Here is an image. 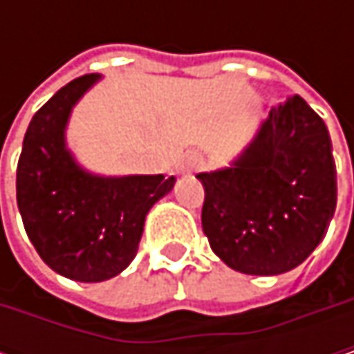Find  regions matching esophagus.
<instances>
[{
    "mask_svg": "<svg viewBox=\"0 0 354 354\" xmlns=\"http://www.w3.org/2000/svg\"><path fill=\"white\" fill-rule=\"evenodd\" d=\"M201 166H203V158L196 156V153H190V156H186V158L178 164L176 170L180 174H190V172L198 170Z\"/></svg>",
    "mask_w": 354,
    "mask_h": 354,
    "instance_id": "34e87169",
    "label": "esophagus"
}]
</instances>
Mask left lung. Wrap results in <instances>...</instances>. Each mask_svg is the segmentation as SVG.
<instances>
[{
    "label": "left lung",
    "mask_w": 354,
    "mask_h": 354,
    "mask_svg": "<svg viewBox=\"0 0 354 354\" xmlns=\"http://www.w3.org/2000/svg\"><path fill=\"white\" fill-rule=\"evenodd\" d=\"M203 232L234 270L274 277L299 266L336 209V166L324 120L301 96L272 108L230 166L201 172Z\"/></svg>",
    "instance_id": "obj_1"
}]
</instances>
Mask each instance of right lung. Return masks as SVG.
Wrapping results in <instances>:
<instances>
[{"label":"right lung","mask_w":354,"mask_h":354,"mask_svg":"<svg viewBox=\"0 0 354 354\" xmlns=\"http://www.w3.org/2000/svg\"><path fill=\"white\" fill-rule=\"evenodd\" d=\"M100 80L88 73L69 82L36 112L16 172L18 209L38 256L80 283L108 281L133 262L149 209L176 184L164 174L102 176L75 160L67 124Z\"/></svg>","instance_id":"1"}]
</instances>
